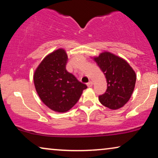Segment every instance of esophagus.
<instances>
[{"label":"esophagus","mask_w":158,"mask_h":158,"mask_svg":"<svg viewBox=\"0 0 158 158\" xmlns=\"http://www.w3.org/2000/svg\"><path fill=\"white\" fill-rule=\"evenodd\" d=\"M87 85H88V88H91V87L93 86V82H92V81L88 82V83H87Z\"/></svg>","instance_id":"1"}]
</instances>
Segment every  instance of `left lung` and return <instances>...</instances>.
<instances>
[{
    "label": "left lung",
    "mask_w": 158,
    "mask_h": 158,
    "mask_svg": "<svg viewBox=\"0 0 158 158\" xmlns=\"http://www.w3.org/2000/svg\"><path fill=\"white\" fill-rule=\"evenodd\" d=\"M94 60L106 75L107 83L106 93L99 95L100 103L111 110L123 107L134 90L135 73L126 60L111 52H102Z\"/></svg>",
    "instance_id": "left-lung-1"
}]
</instances>
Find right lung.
<instances>
[{
	"label": "right lung",
	"instance_id": "add662e5",
	"mask_svg": "<svg viewBox=\"0 0 158 158\" xmlns=\"http://www.w3.org/2000/svg\"><path fill=\"white\" fill-rule=\"evenodd\" d=\"M68 56L58 49L45 57L33 75L34 85L40 100L52 110L65 113L72 108L87 88L66 70Z\"/></svg>",
	"mask_w": 158,
	"mask_h": 158
}]
</instances>
